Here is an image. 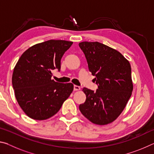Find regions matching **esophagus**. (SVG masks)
<instances>
[{
  "instance_id": "esophagus-1",
  "label": "esophagus",
  "mask_w": 154,
  "mask_h": 154,
  "mask_svg": "<svg viewBox=\"0 0 154 154\" xmlns=\"http://www.w3.org/2000/svg\"><path fill=\"white\" fill-rule=\"evenodd\" d=\"M81 89V88L79 86H78V85H74V90L75 91H77V90H79Z\"/></svg>"
}]
</instances>
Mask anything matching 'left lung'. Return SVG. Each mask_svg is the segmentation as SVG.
Here are the masks:
<instances>
[{
    "instance_id": "1",
    "label": "left lung",
    "mask_w": 154,
    "mask_h": 154,
    "mask_svg": "<svg viewBox=\"0 0 154 154\" xmlns=\"http://www.w3.org/2000/svg\"><path fill=\"white\" fill-rule=\"evenodd\" d=\"M79 46L98 85L95 92L83 88L86 100L79 105V110L94 124L111 123L121 114L131 96V66L119 51L103 43L84 41Z\"/></svg>"
}]
</instances>
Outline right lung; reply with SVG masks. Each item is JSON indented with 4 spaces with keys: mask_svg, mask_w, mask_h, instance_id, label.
Masks as SVG:
<instances>
[{
    "mask_svg": "<svg viewBox=\"0 0 154 154\" xmlns=\"http://www.w3.org/2000/svg\"><path fill=\"white\" fill-rule=\"evenodd\" d=\"M72 42L49 40L28 49L17 61L12 76L15 95L29 118L43 120L54 116L73 90L71 83L51 79L54 69L60 71L61 59Z\"/></svg>",
    "mask_w": 154,
    "mask_h": 154,
    "instance_id": "add662e5",
    "label": "right lung"
}]
</instances>
